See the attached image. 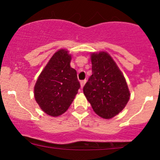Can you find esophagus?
<instances>
[{"mask_svg":"<svg viewBox=\"0 0 160 160\" xmlns=\"http://www.w3.org/2000/svg\"><path fill=\"white\" fill-rule=\"evenodd\" d=\"M85 83H86V80H81V81H80V86H81V88H83Z\"/></svg>","mask_w":160,"mask_h":160,"instance_id":"34e87169","label":"esophagus"}]
</instances>
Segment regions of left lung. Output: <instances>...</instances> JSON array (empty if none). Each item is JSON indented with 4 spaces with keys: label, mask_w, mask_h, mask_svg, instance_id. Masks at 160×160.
I'll return each instance as SVG.
<instances>
[{
    "label": "left lung",
    "mask_w": 160,
    "mask_h": 160,
    "mask_svg": "<svg viewBox=\"0 0 160 160\" xmlns=\"http://www.w3.org/2000/svg\"><path fill=\"white\" fill-rule=\"evenodd\" d=\"M92 75L83 87V93L93 111L104 119L121 112L130 98L123 73L107 52L90 55Z\"/></svg>",
    "instance_id": "8db88e82"
}]
</instances>
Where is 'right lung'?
I'll list each match as a JSON object with an SVG mask.
<instances>
[{"label":"right lung","mask_w":160,"mask_h":160,"mask_svg":"<svg viewBox=\"0 0 160 160\" xmlns=\"http://www.w3.org/2000/svg\"><path fill=\"white\" fill-rule=\"evenodd\" d=\"M71 58L68 50L61 49L56 52L34 87L37 104L52 117H57L67 111L80 87L77 71L70 67Z\"/></svg>","instance_id":"add662e5"}]
</instances>
